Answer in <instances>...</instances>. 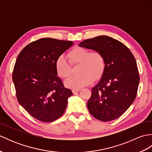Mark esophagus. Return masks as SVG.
Instances as JSON below:
<instances>
[{"label":"esophagus","instance_id":"1","mask_svg":"<svg viewBox=\"0 0 152 152\" xmlns=\"http://www.w3.org/2000/svg\"><path fill=\"white\" fill-rule=\"evenodd\" d=\"M80 91V89H72V93H74V94H76V93L79 92Z\"/></svg>","mask_w":152,"mask_h":152}]
</instances>
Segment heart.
I'll list each match as a JSON object with an SVG mask.
<instances>
[{
  "mask_svg": "<svg viewBox=\"0 0 152 152\" xmlns=\"http://www.w3.org/2000/svg\"><path fill=\"white\" fill-rule=\"evenodd\" d=\"M70 63H80L78 76H74L68 79L65 86L69 88L79 89L92 83L94 80L101 78L106 68L105 58L98 50L89 51L84 48L76 46L68 53ZM55 67L58 76L61 78H69L72 72V66L63 56L57 58L55 63Z\"/></svg>",
  "mask_w": 152,
  "mask_h": 152,
  "instance_id": "1",
  "label": "heart"
}]
</instances>
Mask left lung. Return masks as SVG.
Wrapping results in <instances>:
<instances>
[{
	"label": "left lung",
	"instance_id": "1",
	"mask_svg": "<svg viewBox=\"0 0 152 152\" xmlns=\"http://www.w3.org/2000/svg\"><path fill=\"white\" fill-rule=\"evenodd\" d=\"M78 45L101 51L106 61L104 72L92 88L87 104L90 114L102 121L120 117L136 98L140 82L133 53L121 42L108 36L90 38Z\"/></svg>",
	"mask_w": 152,
	"mask_h": 152
}]
</instances>
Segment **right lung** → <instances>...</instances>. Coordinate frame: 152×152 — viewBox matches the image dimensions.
<instances>
[{
	"label": "right lung",
	"mask_w": 152,
	"mask_h": 152,
	"mask_svg": "<svg viewBox=\"0 0 152 152\" xmlns=\"http://www.w3.org/2000/svg\"><path fill=\"white\" fill-rule=\"evenodd\" d=\"M73 45V42L51 38L28 44L18 55L13 70L18 101L31 116L51 122L65 111L73 93L57 76L56 61Z\"/></svg>",
	"instance_id": "right-lung-1"
}]
</instances>
